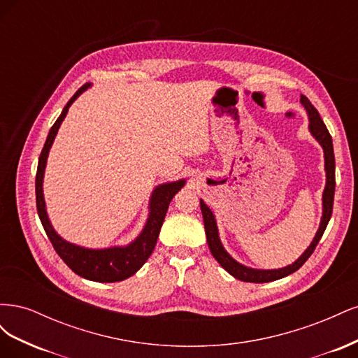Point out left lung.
Returning a JSON list of instances; mask_svg holds the SVG:
<instances>
[{
  "label": "left lung",
  "mask_w": 358,
  "mask_h": 358,
  "mask_svg": "<svg viewBox=\"0 0 358 358\" xmlns=\"http://www.w3.org/2000/svg\"><path fill=\"white\" fill-rule=\"evenodd\" d=\"M300 103L305 107V110L308 113L309 119V125L308 129L310 136L317 140L320 146L322 148L324 152V170H326V187H324L322 191V215H321V221L320 227L313 236V239L310 245L305 249L294 263H291L285 267H279V268H252L248 267L242 263L234 259L227 249L224 248L221 239H220V230H218V224H216V218L210 208L206 204L203 200H200V209L203 213V221H204V230H206V237H208V245L212 255L215 257L216 262H218L227 272H229L231 276L236 279L243 280V282H255V284H263V282H272V280L285 278L291 273H294L296 270H299L303 264L306 263V259L312 255L313 249L317 248L320 239L322 237L324 231H326V227L331 218V210H333V199H334V187H336V180H334V152H333V142H331V136L329 133V129L326 124L322 122V119L318 113L315 107L312 106L308 96L300 95Z\"/></svg>",
  "instance_id": "left-lung-1"
}]
</instances>
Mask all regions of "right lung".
Wrapping results in <instances>:
<instances>
[{
  "label": "right lung",
  "instance_id": "right-lung-1",
  "mask_svg": "<svg viewBox=\"0 0 358 358\" xmlns=\"http://www.w3.org/2000/svg\"><path fill=\"white\" fill-rule=\"evenodd\" d=\"M91 86L92 83H85L82 88L78 90V92L71 96L70 101L64 107L59 117L57 119V122L53 124L48 134L46 143L43 146L38 158L36 175L37 212L43 229H45L49 241L52 242L53 248H55V251L76 275H79L88 280H94V282H119V280H124L129 276H133L137 270L146 263V259L150 257V254H152L157 245L161 225L166 218L169 204L171 199L175 197V194L185 185L187 179L164 182L154 188L149 197V213L143 229L136 239L129 242L128 245H116L109 248H86L71 243L64 239V237H61L57 233V230L53 229V225L49 220L45 194H43V182H45L48 157L53 142H55L58 129L69 113L70 106L78 100L86 90H90Z\"/></svg>",
  "mask_w": 358,
  "mask_h": 358
}]
</instances>
